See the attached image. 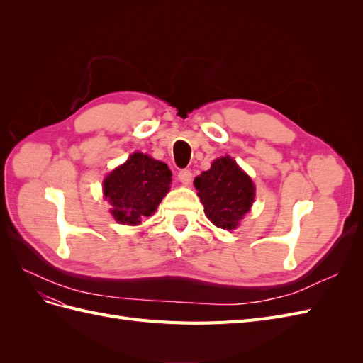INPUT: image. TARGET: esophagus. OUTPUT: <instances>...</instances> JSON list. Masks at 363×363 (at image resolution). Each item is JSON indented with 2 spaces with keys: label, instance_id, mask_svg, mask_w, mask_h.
Here are the masks:
<instances>
[{
  "label": "esophagus",
  "instance_id": "34e87169",
  "mask_svg": "<svg viewBox=\"0 0 363 363\" xmlns=\"http://www.w3.org/2000/svg\"><path fill=\"white\" fill-rule=\"evenodd\" d=\"M179 180L183 183V184H189L192 182V172L189 169H182L179 172Z\"/></svg>",
  "mask_w": 363,
  "mask_h": 363
}]
</instances>
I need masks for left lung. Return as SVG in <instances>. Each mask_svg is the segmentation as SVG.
I'll return each instance as SVG.
<instances>
[{
  "label": "left lung",
  "mask_w": 363,
  "mask_h": 363,
  "mask_svg": "<svg viewBox=\"0 0 363 363\" xmlns=\"http://www.w3.org/2000/svg\"><path fill=\"white\" fill-rule=\"evenodd\" d=\"M194 184L206 216L219 228L235 230L255 203V184L230 156L213 160L211 169L203 171Z\"/></svg>",
  "instance_id": "obj_1"
}]
</instances>
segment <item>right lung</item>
I'll use <instances>...</instances> for the list:
<instances>
[{"label": "right lung", "mask_w": 363, "mask_h": 363, "mask_svg": "<svg viewBox=\"0 0 363 363\" xmlns=\"http://www.w3.org/2000/svg\"><path fill=\"white\" fill-rule=\"evenodd\" d=\"M171 177L167 163L144 152H133L103 182L104 199L112 206V216L121 224L139 225L145 216L156 212L169 191Z\"/></svg>", "instance_id": "right-lung-1"}]
</instances>
